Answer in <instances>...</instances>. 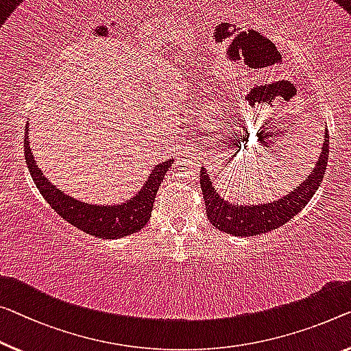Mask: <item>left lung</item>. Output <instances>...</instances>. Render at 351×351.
<instances>
[{
    "instance_id": "left-lung-1",
    "label": "left lung",
    "mask_w": 351,
    "mask_h": 351,
    "mask_svg": "<svg viewBox=\"0 0 351 351\" xmlns=\"http://www.w3.org/2000/svg\"><path fill=\"white\" fill-rule=\"evenodd\" d=\"M329 159V134L325 130V142L318 158L315 169L289 195L274 200L268 205H230L228 202L219 197L209 181L205 169L200 170V186L205 198L206 216L211 223L221 232L234 237H255V234L268 233L271 230L279 228L290 221L293 216L309 203L318 186L322 184L323 176Z\"/></svg>"
}]
</instances>
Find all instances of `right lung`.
<instances>
[{
	"mask_svg": "<svg viewBox=\"0 0 351 351\" xmlns=\"http://www.w3.org/2000/svg\"><path fill=\"white\" fill-rule=\"evenodd\" d=\"M25 160L28 165L31 178L36 182L42 197L47 203L55 209L60 216L72 226L77 227L82 232H85L91 237L104 238V239H117L132 234L138 230H142L148 223L153 211L156 193L159 191L160 182L164 181V176L173 164V159L162 162L156 165L153 173L149 175L148 181L143 184V189H140L137 195H134L130 200H125L121 205L113 206H97L90 205L75 200L58 187L51 184L47 178L42 175V171L33 158L28 140V124L25 129Z\"/></svg>",
	"mask_w": 351,
	"mask_h": 351,
	"instance_id": "add662e5",
	"label": "right lung"
}]
</instances>
